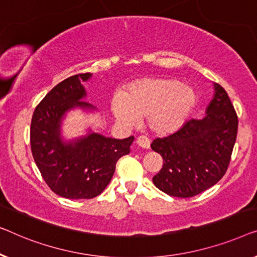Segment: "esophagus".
<instances>
[{
    "instance_id": "1",
    "label": "esophagus",
    "mask_w": 257,
    "mask_h": 257,
    "mask_svg": "<svg viewBox=\"0 0 257 257\" xmlns=\"http://www.w3.org/2000/svg\"><path fill=\"white\" fill-rule=\"evenodd\" d=\"M136 144L143 149H149L150 148V141L146 136H139L136 140Z\"/></svg>"
}]
</instances>
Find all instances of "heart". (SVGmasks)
Segmentation results:
<instances>
[{
  "instance_id": "heart-1",
  "label": "heart",
  "mask_w": 257,
  "mask_h": 257,
  "mask_svg": "<svg viewBox=\"0 0 257 257\" xmlns=\"http://www.w3.org/2000/svg\"><path fill=\"white\" fill-rule=\"evenodd\" d=\"M196 100V92L176 79L147 78L115 96L110 108L118 123L133 125L146 116L151 132L169 135L182 127Z\"/></svg>"
}]
</instances>
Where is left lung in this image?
<instances>
[{
  "label": "left lung",
  "instance_id": "8db88e82",
  "mask_svg": "<svg viewBox=\"0 0 257 257\" xmlns=\"http://www.w3.org/2000/svg\"><path fill=\"white\" fill-rule=\"evenodd\" d=\"M200 120L191 118L171 135L156 139L151 149L163 158L153 182L172 197L191 198L215 185L228 169L237 135V115L219 84Z\"/></svg>",
  "mask_w": 257,
  "mask_h": 257
}]
</instances>
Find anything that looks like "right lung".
Returning a JSON list of instances; mask_svg holds the SVG:
<instances>
[{
  "instance_id": "1",
  "label": "right lung",
  "mask_w": 257,
  "mask_h": 257,
  "mask_svg": "<svg viewBox=\"0 0 257 257\" xmlns=\"http://www.w3.org/2000/svg\"><path fill=\"white\" fill-rule=\"evenodd\" d=\"M91 77L79 73L59 82L37 104L31 118L35 163L50 189L67 199H92L102 193L134 141V136L115 140L95 133L68 143L60 139V121L67 110L93 108L81 100L86 95L81 82Z\"/></svg>"
}]
</instances>
